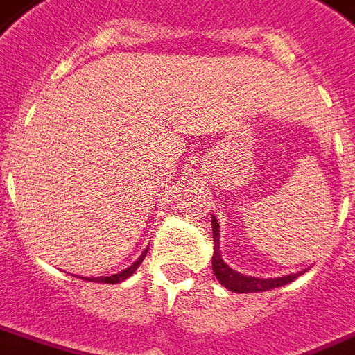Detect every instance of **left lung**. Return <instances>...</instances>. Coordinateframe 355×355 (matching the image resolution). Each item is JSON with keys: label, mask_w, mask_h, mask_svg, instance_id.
Instances as JSON below:
<instances>
[{"label": "left lung", "mask_w": 355, "mask_h": 355, "mask_svg": "<svg viewBox=\"0 0 355 355\" xmlns=\"http://www.w3.org/2000/svg\"><path fill=\"white\" fill-rule=\"evenodd\" d=\"M212 232H214V257H212V270L216 279L220 281L221 285L238 294H245V292H262L270 291V288H277L286 283H291L297 277V274L285 275V277H275V279H259V277H248L234 272L223 262L220 255V225L216 218H212Z\"/></svg>", "instance_id": "1"}]
</instances>
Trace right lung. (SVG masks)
Here are the masks:
<instances>
[{
    "instance_id": "add662e5",
    "label": "right lung",
    "mask_w": 355,
    "mask_h": 355,
    "mask_svg": "<svg viewBox=\"0 0 355 355\" xmlns=\"http://www.w3.org/2000/svg\"><path fill=\"white\" fill-rule=\"evenodd\" d=\"M145 255H147V250L143 251L141 257H139V259H137V261H135L132 266L126 268V270H123V272H119V274L110 275V277H93V279H87V281H96V283H113V285H115V283H121V281L128 279L130 275L134 274L135 270H137V266H139V264L143 262V259H145Z\"/></svg>"
}]
</instances>
